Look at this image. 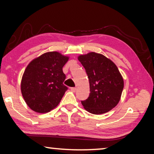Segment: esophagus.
<instances>
[{"label": "esophagus", "mask_w": 154, "mask_h": 154, "mask_svg": "<svg viewBox=\"0 0 154 154\" xmlns=\"http://www.w3.org/2000/svg\"><path fill=\"white\" fill-rule=\"evenodd\" d=\"M76 89H77L76 88H71V90L73 92H75V91H76Z\"/></svg>", "instance_id": "esophagus-1"}]
</instances>
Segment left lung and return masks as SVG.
<instances>
[{
  "label": "left lung",
  "mask_w": 154,
  "mask_h": 154,
  "mask_svg": "<svg viewBox=\"0 0 154 154\" xmlns=\"http://www.w3.org/2000/svg\"><path fill=\"white\" fill-rule=\"evenodd\" d=\"M90 83V95L81 104L92 114L108 112L119 102L123 79L112 61L101 54L90 52L79 57Z\"/></svg>",
  "instance_id": "obj_1"
}]
</instances>
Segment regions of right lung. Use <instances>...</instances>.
<instances>
[{"instance_id":"obj_1","label":"right lung","mask_w":154,"mask_h":154,"mask_svg":"<svg viewBox=\"0 0 154 154\" xmlns=\"http://www.w3.org/2000/svg\"><path fill=\"white\" fill-rule=\"evenodd\" d=\"M69 60L57 52L42 54L29 63L23 74L21 90L27 105L38 113L57 106L68 88L62 68Z\"/></svg>"}]
</instances>
